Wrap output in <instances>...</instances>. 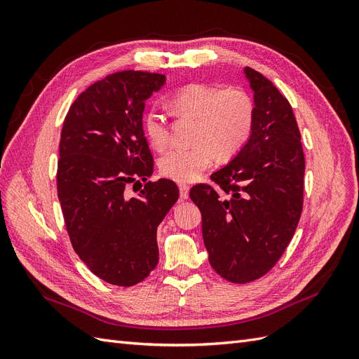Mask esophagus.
I'll list each match as a JSON object with an SVG mask.
<instances>
[{
	"label": "esophagus",
	"instance_id": "34e87169",
	"mask_svg": "<svg viewBox=\"0 0 359 359\" xmlns=\"http://www.w3.org/2000/svg\"><path fill=\"white\" fill-rule=\"evenodd\" d=\"M189 191H190V187L187 186V184H180V196H181V199H189Z\"/></svg>",
	"mask_w": 359,
	"mask_h": 359
}]
</instances>
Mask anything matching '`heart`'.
Segmentation results:
<instances>
[{
    "mask_svg": "<svg viewBox=\"0 0 359 359\" xmlns=\"http://www.w3.org/2000/svg\"><path fill=\"white\" fill-rule=\"evenodd\" d=\"M170 106L178 115L198 118L191 148H173L158 160L163 177L177 182L196 180L220 158L235 156L253 130L255 107L250 97L238 88L223 90L212 83H189L170 95ZM144 132L153 148L161 151L169 144V126L158 107L144 115Z\"/></svg>",
    "mask_w": 359,
    "mask_h": 359,
    "instance_id": "b5f03b06",
    "label": "heart"
}]
</instances>
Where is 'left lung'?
<instances>
[{
	"label": "left lung",
	"instance_id": "left-lung-1",
	"mask_svg": "<svg viewBox=\"0 0 359 359\" xmlns=\"http://www.w3.org/2000/svg\"><path fill=\"white\" fill-rule=\"evenodd\" d=\"M253 91V130L245 145L211 175L227 198L198 184L191 201L214 271L232 283L265 276L289 245L302 211L306 161L289 102L264 74L245 67Z\"/></svg>",
	"mask_w": 359,
	"mask_h": 359
}]
</instances>
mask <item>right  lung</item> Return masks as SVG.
Segmentation results:
<instances>
[{
	"mask_svg": "<svg viewBox=\"0 0 359 359\" xmlns=\"http://www.w3.org/2000/svg\"><path fill=\"white\" fill-rule=\"evenodd\" d=\"M165 74L118 72L73 102L60 140L57 190L74 252L97 277L140 283L158 262L157 226L178 201L170 180L147 182L136 198L126 184L153 173L144 136L145 102Z\"/></svg>",
	"mask_w": 359,
	"mask_h": 359,
	"instance_id": "add662e5",
	"label": "right lung"
}]
</instances>
